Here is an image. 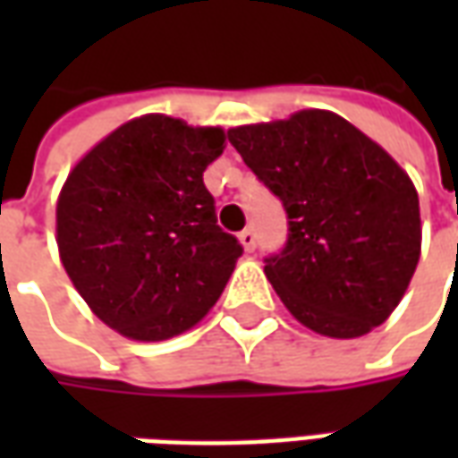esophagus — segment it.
Listing matches in <instances>:
<instances>
[{"label":"esophagus","instance_id":"1","mask_svg":"<svg viewBox=\"0 0 458 458\" xmlns=\"http://www.w3.org/2000/svg\"><path fill=\"white\" fill-rule=\"evenodd\" d=\"M240 245L248 250V252L255 250V233H252V228H245L240 233Z\"/></svg>","mask_w":458,"mask_h":458}]
</instances>
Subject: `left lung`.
<instances>
[{"label": "left lung", "instance_id": "1", "mask_svg": "<svg viewBox=\"0 0 458 458\" xmlns=\"http://www.w3.org/2000/svg\"><path fill=\"white\" fill-rule=\"evenodd\" d=\"M242 161L284 203L287 248L265 275L301 327L370 334L403 301L422 252L420 196L407 171L331 110L228 130Z\"/></svg>", "mask_w": 458, "mask_h": 458}]
</instances>
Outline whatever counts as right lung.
Instances as JSON below:
<instances>
[{
	"label": "right lung",
	"mask_w": 458,
	"mask_h": 458,
	"mask_svg": "<svg viewBox=\"0 0 458 458\" xmlns=\"http://www.w3.org/2000/svg\"><path fill=\"white\" fill-rule=\"evenodd\" d=\"M223 127L149 113L75 164L55 203V242L78 294L120 336L157 344L208 314L242 255L216 225L203 171Z\"/></svg>",
	"instance_id": "obj_1"
}]
</instances>
